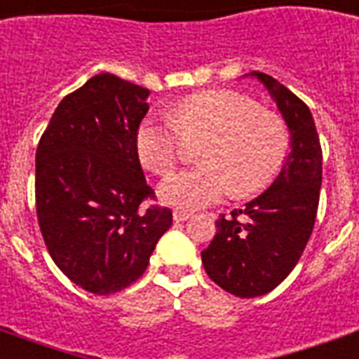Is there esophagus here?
I'll return each instance as SVG.
<instances>
[{"label": "esophagus", "instance_id": "obj_1", "mask_svg": "<svg viewBox=\"0 0 359 359\" xmlns=\"http://www.w3.org/2000/svg\"><path fill=\"white\" fill-rule=\"evenodd\" d=\"M190 217H192L190 211H182V209H175V211H172V219H175V222H184V220H188Z\"/></svg>", "mask_w": 359, "mask_h": 359}]
</instances>
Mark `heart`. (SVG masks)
<instances>
[{
	"label": "heart",
	"mask_w": 359,
	"mask_h": 359,
	"mask_svg": "<svg viewBox=\"0 0 359 359\" xmlns=\"http://www.w3.org/2000/svg\"><path fill=\"white\" fill-rule=\"evenodd\" d=\"M171 121L146 118L137 131V154L156 175H169L184 158V140H203V165L172 175L159 187L163 203L200 209L230 188L236 198L261 192L278 177L291 150V135L280 114L230 89H209L180 98Z\"/></svg>",
	"instance_id": "obj_1"
}]
</instances>
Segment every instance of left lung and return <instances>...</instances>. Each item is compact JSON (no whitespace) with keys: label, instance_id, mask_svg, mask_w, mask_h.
<instances>
[{"label":"left lung","instance_id":"left-lung-1","mask_svg":"<svg viewBox=\"0 0 359 359\" xmlns=\"http://www.w3.org/2000/svg\"><path fill=\"white\" fill-rule=\"evenodd\" d=\"M274 98L291 135V152L272 184L220 215L217 233L201 262L207 276L228 293L251 299L270 293L301 259L314 228L321 188V146L308 106L262 72H251Z\"/></svg>","mask_w":359,"mask_h":359}]
</instances>
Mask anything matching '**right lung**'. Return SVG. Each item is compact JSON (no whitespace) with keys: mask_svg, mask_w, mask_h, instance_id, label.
<instances>
[{"mask_svg":"<svg viewBox=\"0 0 359 359\" xmlns=\"http://www.w3.org/2000/svg\"><path fill=\"white\" fill-rule=\"evenodd\" d=\"M150 91L114 74L93 76L60 100L36 152V209L60 272L85 291L118 293L144 274L171 228L137 154Z\"/></svg>","mask_w":359,"mask_h":359,"instance_id":"right-lung-1","label":"right lung"}]
</instances>
